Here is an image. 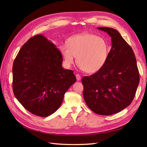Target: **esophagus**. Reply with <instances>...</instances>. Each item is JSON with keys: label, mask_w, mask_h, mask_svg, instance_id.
<instances>
[{"label": "esophagus", "mask_w": 147, "mask_h": 147, "mask_svg": "<svg viewBox=\"0 0 147 147\" xmlns=\"http://www.w3.org/2000/svg\"><path fill=\"white\" fill-rule=\"evenodd\" d=\"M76 79H77V80H80V79H81V76H80L79 74H76Z\"/></svg>", "instance_id": "esophagus-1"}]
</instances>
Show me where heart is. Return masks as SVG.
Segmentation results:
<instances>
[{
  "mask_svg": "<svg viewBox=\"0 0 147 147\" xmlns=\"http://www.w3.org/2000/svg\"><path fill=\"white\" fill-rule=\"evenodd\" d=\"M59 50L67 67L71 66L77 57L78 65L87 73L100 70L105 65L109 52L105 39L91 33L72 36L67 44L60 45Z\"/></svg>",
  "mask_w": 147,
  "mask_h": 147,
  "instance_id": "heart-1",
  "label": "heart"
}]
</instances>
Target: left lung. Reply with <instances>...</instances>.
I'll return each instance as SVG.
<instances>
[{
	"label": "left lung",
	"mask_w": 147,
	"mask_h": 147,
	"mask_svg": "<svg viewBox=\"0 0 147 147\" xmlns=\"http://www.w3.org/2000/svg\"><path fill=\"white\" fill-rule=\"evenodd\" d=\"M97 29L110 36L112 47L105 65L96 74L82 78L83 96L92 111L108 116L131 103L140 76L134 52L119 32L111 28Z\"/></svg>",
	"instance_id": "1"
}]
</instances>
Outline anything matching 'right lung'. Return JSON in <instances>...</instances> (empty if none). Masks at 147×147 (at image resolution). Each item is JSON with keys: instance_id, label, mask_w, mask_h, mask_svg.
<instances>
[{"instance_id": "add662e5", "label": "right lung", "mask_w": 147, "mask_h": 147, "mask_svg": "<svg viewBox=\"0 0 147 147\" xmlns=\"http://www.w3.org/2000/svg\"><path fill=\"white\" fill-rule=\"evenodd\" d=\"M58 49L43 34L31 38L20 49L12 67L16 99L33 115L47 117L59 108L76 82L74 71L63 68Z\"/></svg>"}]
</instances>
